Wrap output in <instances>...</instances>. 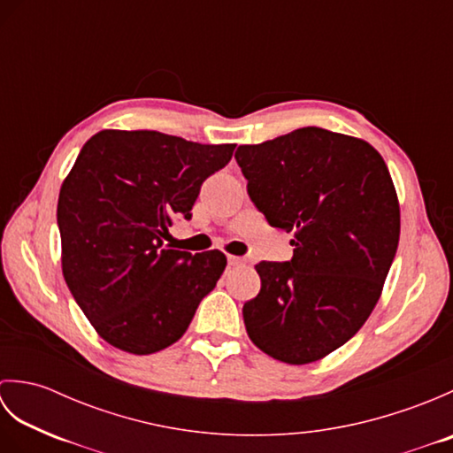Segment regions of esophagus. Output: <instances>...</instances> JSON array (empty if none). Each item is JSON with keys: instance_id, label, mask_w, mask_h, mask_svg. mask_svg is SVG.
<instances>
[{"instance_id": "34e87169", "label": "esophagus", "mask_w": 453, "mask_h": 453, "mask_svg": "<svg viewBox=\"0 0 453 453\" xmlns=\"http://www.w3.org/2000/svg\"><path fill=\"white\" fill-rule=\"evenodd\" d=\"M227 263L232 265V266H239V265H243V258L242 257H234V255H227Z\"/></svg>"}]
</instances>
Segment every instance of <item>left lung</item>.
I'll use <instances>...</instances> for the list:
<instances>
[{"mask_svg": "<svg viewBox=\"0 0 453 453\" xmlns=\"http://www.w3.org/2000/svg\"><path fill=\"white\" fill-rule=\"evenodd\" d=\"M235 161L257 210L294 234L292 261L255 266L249 339L286 364L319 360L360 331L395 258L401 219L386 161L368 142L317 127L239 146Z\"/></svg>", "mask_w": 453, "mask_h": 453, "instance_id": "8db88e82", "label": "left lung"}]
</instances>
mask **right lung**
Wrapping results in <instances>:
<instances>
[{
  "label": "right lung",
  "instance_id": "add662e5",
  "mask_svg": "<svg viewBox=\"0 0 453 453\" xmlns=\"http://www.w3.org/2000/svg\"><path fill=\"white\" fill-rule=\"evenodd\" d=\"M234 150L156 130H103L85 142L58 198L62 273L109 344L167 349L214 290L226 255L177 251L163 239L177 218H192L202 182Z\"/></svg>",
  "mask_w": 453,
  "mask_h": 453
}]
</instances>
